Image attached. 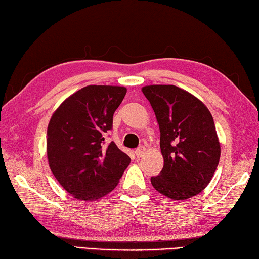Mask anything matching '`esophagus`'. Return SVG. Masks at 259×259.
Instances as JSON below:
<instances>
[{"instance_id":"1","label":"esophagus","mask_w":259,"mask_h":259,"mask_svg":"<svg viewBox=\"0 0 259 259\" xmlns=\"http://www.w3.org/2000/svg\"><path fill=\"white\" fill-rule=\"evenodd\" d=\"M144 152H146V148L140 147L137 149V150H135V156H137L138 158H141L144 155Z\"/></svg>"}]
</instances>
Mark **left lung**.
I'll return each mask as SVG.
<instances>
[{"label": "left lung", "instance_id": "8db88e82", "mask_svg": "<svg viewBox=\"0 0 259 259\" xmlns=\"http://www.w3.org/2000/svg\"><path fill=\"white\" fill-rule=\"evenodd\" d=\"M142 92L155 111L160 130L164 168L151 178L158 192L173 200L200 193L214 176L221 144L208 108L175 85H148Z\"/></svg>", "mask_w": 259, "mask_h": 259}]
</instances>
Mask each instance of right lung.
Instances as JSON below:
<instances>
[{
    "mask_svg": "<svg viewBox=\"0 0 259 259\" xmlns=\"http://www.w3.org/2000/svg\"><path fill=\"white\" fill-rule=\"evenodd\" d=\"M126 92L124 86H85L68 97L49 121L50 169L77 200L94 201L107 196L130 165L131 158L115 142H103Z\"/></svg>",
    "mask_w": 259,
    "mask_h": 259,
    "instance_id": "obj_1",
    "label": "right lung"
}]
</instances>
